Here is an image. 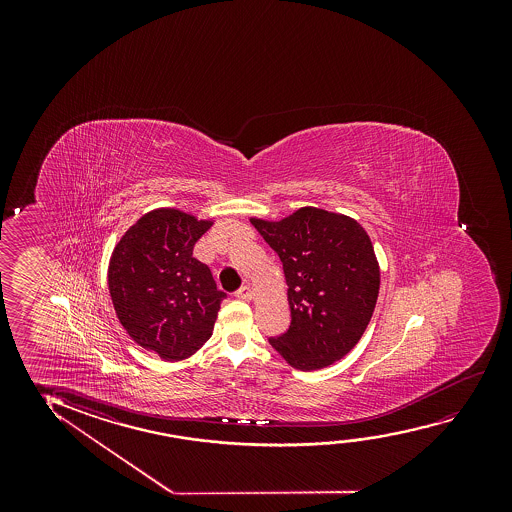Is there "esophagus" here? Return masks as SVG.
I'll return each mask as SVG.
<instances>
[{
	"instance_id": "34e87169",
	"label": "esophagus",
	"mask_w": 512,
	"mask_h": 512,
	"mask_svg": "<svg viewBox=\"0 0 512 512\" xmlns=\"http://www.w3.org/2000/svg\"><path fill=\"white\" fill-rule=\"evenodd\" d=\"M236 297L241 299V301H250L253 297L252 288L250 285H245V287L239 288L238 292H236Z\"/></svg>"
}]
</instances>
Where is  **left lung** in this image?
<instances>
[{
    "mask_svg": "<svg viewBox=\"0 0 512 512\" xmlns=\"http://www.w3.org/2000/svg\"><path fill=\"white\" fill-rule=\"evenodd\" d=\"M278 253L292 322L269 337L299 371H316L350 353L371 322L379 294L378 259L355 218L304 206L278 222L250 218Z\"/></svg>",
    "mask_w": 512,
    "mask_h": 512,
    "instance_id": "obj_1",
    "label": "left lung"
}]
</instances>
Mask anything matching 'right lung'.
Listing matches in <instances>:
<instances>
[{
	"label": "right lung",
	"instance_id": "1",
	"mask_svg": "<svg viewBox=\"0 0 512 512\" xmlns=\"http://www.w3.org/2000/svg\"><path fill=\"white\" fill-rule=\"evenodd\" d=\"M211 225L176 208H157L113 248L108 288L120 325L162 360L189 358L213 334L225 294L210 267L192 257Z\"/></svg>",
	"mask_w": 512,
	"mask_h": 512
}]
</instances>
